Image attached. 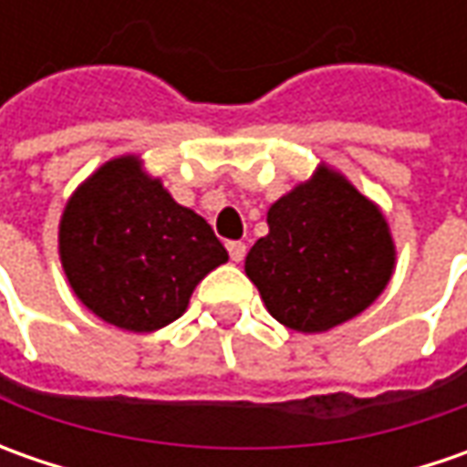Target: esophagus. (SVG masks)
Instances as JSON below:
<instances>
[{
  "label": "esophagus",
  "mask_w": 467,
  "mask_h": 467,
  "mask_svg": "<svg viewBox=\"0 0 467 467\" xmlns=\"http://www.w3.org/2000/svg\"><path fill=\"white\" fill-rule=\"evenodd\" d=\"M228 254L234 262H242L246 254V244L244 242H228Z\"/></svg>",
  "instance_id": "34e87169"
}]
</instances>
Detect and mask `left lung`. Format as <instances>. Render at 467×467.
<instances>
[{
	"mask_svg": "<svg viewBox=\"0 0 467 467\" xmlns=\"http://www.w3.org/2000/svg\"><path fill=\"white\" fill-rule=\"evenodd\" d=\"M267 225L244 273L288 330L312 335L348 322L395 273L398 249L382 207L327 163L270 205Z\"/></svg>",
	"mask_w": 467,
	"mask_h": 467,
	"instance_id": "8db88e82",
	"label": "left lung"
}]
</instances>
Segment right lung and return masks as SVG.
Listing matches in <instances>:
<instances>
[{"mask_svg":"<svg viewBox=\"0 0 467 467\" xmlns=\"http://www.w3.org/2000/svg\"><path fill=\"white\" fill-rule=\"evenodd\" d=\"M59 260L85 309L121 330L155 332L187 312L197 283L228 252L202 215L179 205L142 158L127 153L69 194Z\"/></svg>","mask_w":467,"mask_h":467,"instance_id":"obj_1","label":"right lung"}]
</instances>
